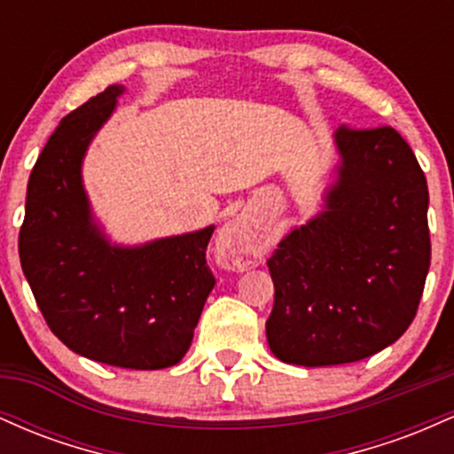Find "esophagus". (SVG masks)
Returning a JSON list of instances; mask_svg holds the SVG:
<instances>
[{
	"label": "esophagus",
	"instance_id": "obj_1",
	"mask_svg": "<svg viewBox=\"0 0 454 454\" xmlns=\"http://www.w3.org/2000/svg\"><path fill=\"white\" fill-rule=\"evenodd\" d=\"M215 252L223 269L243 270L256 262L262 252V239L252 222L245 217H234L217 234Z\"/></svg>",
	"mask_w": 454,
	"mask_h": 454
}]
</instances>
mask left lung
Returning a JSON list of instances; mask_svg holds the SVG:
<instances>
[{
  "mask_svg": "<svg viewBox=\"0 0 454 454\" xmlns=\"http://www.w3.org/2000/svg\"><path fill=\"white\" fill-rule=\"evenodd\" d=\"M322 209L267 260L275 303L267 341L279 361H361L408 331L431 262L429 190L397 129L340 128Z\"/></svg>",
  "mask_w": 454,
  "mask_h": 454,
  "instance_id": "8db88e82",
  "label": "left lung"
}]
</instances>
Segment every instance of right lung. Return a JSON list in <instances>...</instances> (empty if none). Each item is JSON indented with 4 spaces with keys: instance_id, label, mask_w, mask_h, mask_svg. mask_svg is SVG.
Instances as JSON below:
<instances>
[{
    "instance_id": "add662e5",
    "label": "right lung",
    "mask_w": 454,
    "mask_h": 454,
    "mask_svg": "<svg viewBox=\"0 0 454 454\" xmlns=\"http://www.w3.org/2000/svg\"><path fill=\"white\" fill-rule=\"evenodd\" d=\"M126 87L61 119L31 170L19 256L46 325L72 352L123 369L173 367L190 350L215 286L213 228L143 245L113 243L93 217L82 160Z\"/></svg>"
}]
</instances>
